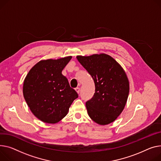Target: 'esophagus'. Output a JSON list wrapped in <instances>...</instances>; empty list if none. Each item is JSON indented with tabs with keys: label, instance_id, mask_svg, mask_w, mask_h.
<instances>
[{
	"label": "esophagus",
	"instance_id": "esophagus-1",
	"mask_svg": "<svg viewBox=\"0 0 161 161\" xmlns=\"http://www.w3.org/2000/svg\"><path fill=\"white\" fill-rule=\"evenodd\" d=\"M75 90H76V92L78 93V94H79L80 93V88H76V89H75Z\"/></svg>",
	"mask_w": 161,
	"mask_h": 161
}]
</instances>
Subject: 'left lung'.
<instances>
[{"label":"left lung","instance_id":"1","mask_svg":"<svg viewBox=\"0 0 161 161\" xmlns=\"http://www.w3.org/2000/svg\"><path fill=\"white\" fill-rule=\"evenodd\" d=\"M76 58L95 85L93 97L86 102L89 117L100 125L112 123L124 110L129 95L130 83L125 72L106 53L77 56Z\"/></svg>","mask_w":161,"mask_h":161}]
</instances>
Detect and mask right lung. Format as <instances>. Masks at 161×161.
<instances>
[{
	"label": "right lung",
	"mask_w": 161,
	"mask_h": 161,
	"mask_svg": "<svg viewBox=\"0 0 161 161\" xmlns=\"http://www.w3.org/2000/svg\"><path fill=\"white\" fill-rule=\"evenodd\" d=\"M71 59L72 56H67L41 60L26 75L23 89L24 98L31 113L42 122H59L78 97L61 73Z\"/></svg>",
	"instance_id": "add662e5"
}]
</instances>
